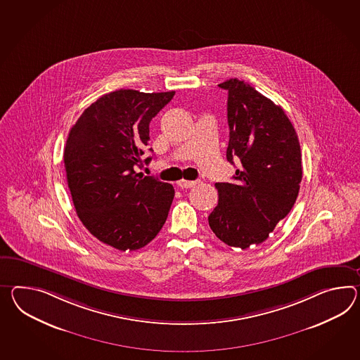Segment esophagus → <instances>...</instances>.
Returning <instances> with one entry per match:
<instances>
[{"instance_id":"34e87169","label":"esophagus","mask_w":360,"mask_h":360,"mask_svg":"<svg viewBox=\"0 0 360 360\" xmlns=\"http://www.w3.org/2000/svg\"><path fill=\"white\" fill-rule=\"evenodd\" d=\"M176 184H178L181 188H191L195 184H198V181H184V179H182V181H178Z\"/></svg>"}]
</instances>
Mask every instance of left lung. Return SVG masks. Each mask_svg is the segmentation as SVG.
Returning <instances> with one entry per match:
<instances>
[{
    "label": "left lung",
    "mask_w": 360,
    "mask_h": 360,
    "mask_svg": "<svg viewBox=\"0 0 360 360\" xmlns=\"http://www.w3.org/2000/svg\"><path fill=\"white\" fill-rule=\"evenodd\" d=\"M228 91L226 158L239 160L234 182L216 184L219 204L208 222L224 243L245 250L263 243L297 200L302 182L298 135L280 105L243 80Z\"/></svg>",
    "instance_id": "obj_1"
}]
</instances>
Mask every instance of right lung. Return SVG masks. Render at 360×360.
<instances>
[{
	"label": "right lung",
	"instance_id": "add662e5",
	"mask_svg": "<svg viewBox=\"0 0 360 360\" xmlns=\"http://www.w3.org/2000/svg\"><path fill=\"white\" fill-rule=\"evenodd\" d=\"M174 94L123 88L106 94L69 132L63 161L77 214L94 237L120 251L148 245L167 221L173 186L135 169L152 160H141L149 123Z\"/></svg>",
	"mask_w": 360,
	"mask_h": 360
}]
</instances>
